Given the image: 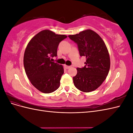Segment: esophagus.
Masks as SVG:
<instances>
[{"instance_id": "34e87169", "label": "esophagus", "mask_w": 133, "mask_h": 133, "mask_svg": "<svg viewBox=\"0 0 133 133\" xmlns=\"http://www.w3.org/2000/svg\"><path fill=\"white\" fill-rule=\"evenodd\" d=\"M65 68L66 69H69V68H71V66H68V65H65Z\"/></svg>"}]
</instances>
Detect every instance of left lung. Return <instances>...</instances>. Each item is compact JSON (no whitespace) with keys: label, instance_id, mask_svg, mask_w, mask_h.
<instances>
[{"label":"left lung","instance_id":"1","mask_svg":"<svg viewBox=\"0 0 133 133\" xmlns=\"http://www.w3.org/2000/svg\"><path fill=\"white\" fill-rule=\"evenodd\" d=\"M69 38L78 45L80 57H86L85 65L76 68L73 77L75 87L83 92L97 89L105 80L110 69V61L105 43L95 31L88 29Z\"/></svg>","mask_w":133,"mask_h":133}]
</instances>
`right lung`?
<instances>
[{"label": "right lung", "instance_id": "1", "mask_svg": "<svg viewBox=\"0 0 133 133\" xmlns=\"http://www.w3.org/2000/svg\"><path fill=\"white\" fill-rule=\"evenodd\" d=\"M66 38L44 30L35 35L26 48L23 60L26 74L32 85L44 93H50L60 86L63 67L52 62L51 58L57 57L59 44Z\"/></svg>", "mask_w": 133, "mask_h": 133}]
</instances>
